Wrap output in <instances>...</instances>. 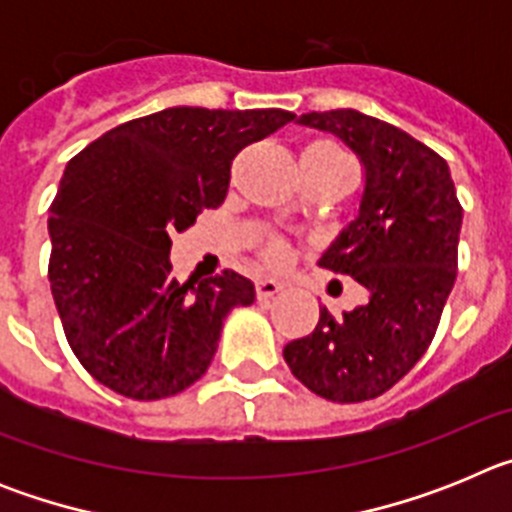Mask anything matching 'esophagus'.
<instances>
[{"mask_svg":"<svg viewBox=\"0 0 512 512\" xmlns=\"http://www.w3.org/2000/svg\"><path fill=\"white\" fill-rule=\"evenodd\" d=\"M282 289V284L277 282V279H259L256 282V297L259 300H269V297H274Z\"/></svg>","mask_w":512,"mask_h":512,"instance_id":"1","label":"esophagus"}]
</instances>
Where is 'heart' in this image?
Wrapping results in <instances>:
<instances>
[{
  "mask_svg": "<svg viewBox=\"0 0 512 512\" xmlns=\"http://www.w3.org/2000/svg\"><path fill=\"white\" fill-rule=\"evenodd\" d=\"M325 148H328V146H325ZM264 259L269 261V264H284V261H287V248H284L282 243L271 241L269 246L264 248Z\"/></svg>",
  "mask_w": 512,
  "mask_h": 512,
  "instance_id": "1",
  "label": "heart"
}]
</instances>
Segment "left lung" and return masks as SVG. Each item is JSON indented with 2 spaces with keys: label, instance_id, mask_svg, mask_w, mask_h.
Here are the masks:
<instances>
[{
  "label": "left lung",
  "instance_id": "1",
  "mask_svg": "<svg viewBox=\"0 0 512 512\" xmlns=\"http://www.w3.org/2000/svg\"><path fill=\"white\" fill-rule=\"evenodd\" d=\"M300 125L336 133L364 164L359 217L318 264L354 277L369 302L343 318L323 307L310 336L284 346V361L325 400H374L418 364L436 336L456 282L464 210L449 164L390 122L330 110L307 112Z\"/></svg>",
  "mask_w": 512,
  "mask_h": 512
}]
</instances>
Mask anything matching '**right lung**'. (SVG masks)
Segmentation results:
<instances>
[{
    "instance_id": "right-lung-1",
    "label": "right lung",
    "mask_w": 512,
    "mask_h": 512,
    "mask_svg": "<svg viewBox=\"0 0 512 512\" xmlns=\"http://www.w3.org/2000/svg\"><path fill=\"white\" fill-rule=\"evenodd\" d=\"M292 120L274 107H169L71 158L48 207V279L66 341L97 382L161 400L207 372L225 315L256 292L230 269L176 282L171 235L223 205L233 158Z\"/></svg>"
}]
</instances>
